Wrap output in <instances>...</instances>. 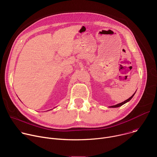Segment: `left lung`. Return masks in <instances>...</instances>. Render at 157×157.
Wrapping results in <instances>:
<instances>
[{
  "label": "left lung",
  "mask_w": 157,
  "mask_h": 157,
  "mask_svg": "<svg viewBox=\"0 0 157 157\" xmlns=\"http://www.w3.org/2000/svg\"><path fill=\"white\" fill-rule=\"evenodd\" d=\"M135 93H134L130 98H129L128 99H127V100H125V101H124V102H121V103H119V104H116V105H112V106H110V107H120V106H121V105H122L123 104H125L126 102H128L132 98H133V96H134V94H135Z\"/></svg>",
  "instance_id": "left-lung-1"
}]
</instances>
